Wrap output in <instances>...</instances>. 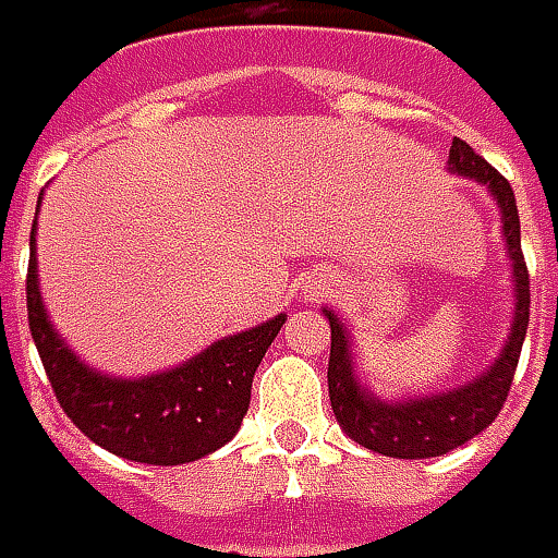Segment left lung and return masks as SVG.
I'll list each match as a JSON object with an SVG mask.
<instances>
[{
	"instance_id": "8db88e82",
	"label": "left lung",
	"mask_w": 558,
	"mask_h": 558,
	"mask_svg": "<svg viewBox=\"0 0 558 558\" xmlns=\"http://www.w3.org/2000/svg\"><path fill=\"white\" fill-rule=\"evenodd\" d=\"M450 167L472 177L490 189L504 210V235L509 257H512V279H515V323L506 341L500 360L475 381L462 385L457 391L435 397H418L403 403H381L366 395L354 378L351 354H348V335L332 311H326L332 326V354H329V400L335 418L341 428L363 444L373 453L397 457V460H428L462 447L465 440L482 435L484 428L504 410L512 375L519 366L522 341L527 332V307H531V282H527L525 254H522V226L512 185L504 173H497L482 155L453 136L450 142Z\"/></svg>"
}]
</instances>
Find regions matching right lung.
Segmentation results:
<instances>
[{"instance_id":"right-lung-1","label":"right lung","mask_w":558,"mask_h":558,"mask_svg":"<svg viewBox=\"0 0 558 558\" xmlns=\"http://www.w3.org/2000/svg\"><path fill=\"white\" fill-rule=\"evenodd\" d=\"M27 323L61 410L108 453L148 465L202 460L239 432L251 403V381L279 335V313L257 329L232 335L170 373L123 381L86 369L58 338L39 301L31 232Z\"/></svg>"}]
</instances>
